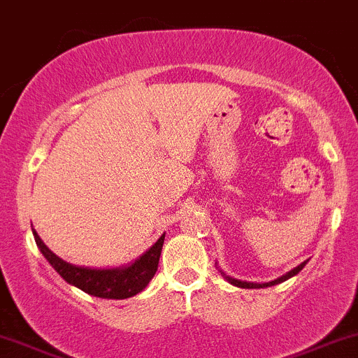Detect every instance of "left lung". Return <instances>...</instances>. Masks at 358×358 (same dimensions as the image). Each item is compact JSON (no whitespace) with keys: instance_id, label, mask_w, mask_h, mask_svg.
<instances>
[{"instance_id":"left-lung-1","label":"left lung","mask_w":358,"mask_h":358,"mask_svg":"<svg viewBox=\"0 0 358 358\" xmlns=\"http://www.w3.org/2000/svg\"><path fill=\"white\" fill-rule=\"evenodd\" d=\"M306 263H308V259H306V262H303L301 265H298L296 266V268H292V270H289V272L286 273V275H282V277H279V279H275V280H272V282H263V284H256V282H244V280H237V279H234V277H229V275H225V273H223V275H225V279L229 280L230 284H234V286H237V287H244V289H258V287H270V286H275V284H280V282H284V280H287V279H291L292 275H296V273H299L303 270V266L306 265Z\"/></svg>"}]
</instances>
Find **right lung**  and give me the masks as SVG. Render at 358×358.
<instances>
[{"mask_svg": "<svg viewBox=\"0 0 358 358\" xmlns=\"http://www.w3.org/2000/svg\"><path fill=\"white\" fill-rule=\"evenodd\" d=\"M34 234V241L38 244L39 251L43 252L50 265L59 272L66 282L76 286L78 289L88 292V294L96 296V298L107 299H126L138 294L147 287L157 272L159 256H161L162 244H164V236L157 239L149 251L143 252L140 258L129 263L126 266H117V268H86V266H76L71 263L64 262L62 258L50 251L46 244L43 243L41 237Z\"/></svg>", "mask_w": 358, "mask_h": 358, "instance_id": "add662e5", "label": "right lung"}]
</instances>
